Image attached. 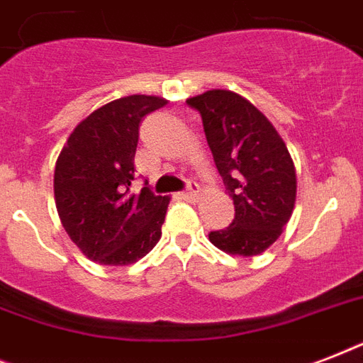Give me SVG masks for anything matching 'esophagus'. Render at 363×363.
Listing matches in <instances>:
<instances>
[{
  "mask_svg": "<svg viewBox=\"0 0 363 363\" xmlns=\"http://www.w3.org/2000/svg\"><path fill=\"white\" fill-rule=\"evenodd\" d=\"M181 198L188 199V201H196V199L199 198V186H198V184H196V182H190L188 190L181 192Z\"/></svg>",
  "mask_w": 363,
  "mask_h": 363,
  "instance_id": "34e87169",
  "label": "esophagus"
}]
</instances>
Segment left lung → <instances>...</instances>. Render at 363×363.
<instances>
[{
  "label": "left lung",
  "instance_id": "1",
  "mask_svg": "<svg viewBox=\"0 0 363 363\" xmlns=\"http://www.w3.org/2000/svg\"><path fill=\"white\" fill-rule=\"evenodd\" d=\"M186 104L201 115L216 169L235 205L232 224L211 232L209 241L232 256H258L292 216L298 190L292 156L264 113L232 90H207Z\"/></svg>",
  "mask_w": 363,
  "mask_h": 363
}]
</instances>
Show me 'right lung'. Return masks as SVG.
Segmentation results:
<instances>
[{"label":"right lung","mask_w":363,"mask_h":363,"mask_svg":"<svg viewBox=\"0 0 363 363\" xmlns=\"http://www.w3.org/2000/svg\"><path fill=\"white\" fill-rule=\"evenodd\" d=\"M167 99L133 94L101 105L67 137L54 169L62 226L81 252L101 265H130L162 238L167 196L131 192L139 122Z\"/></svg>","instance_id":"add662e5"}]
</instances>
